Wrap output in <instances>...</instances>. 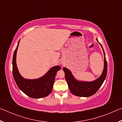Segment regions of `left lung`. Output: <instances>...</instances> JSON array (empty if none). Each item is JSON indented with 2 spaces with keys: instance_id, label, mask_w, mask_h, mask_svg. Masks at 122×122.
Wrapping results in <instances>:
<instances>
[{
  "instance_id": "left-lung-1",
  "label": "left lung",
  "mask_w": 122,
  "mask_h": 122,
  "mask_svg": "<svg viewBox=\"0 0 122 122\" xmlns=\"http://www.w3.org/2000/svg\"><path fill=\"white\" fill-rule=\"evenodd\" d=\"M96 40L98 41L97 39ZM98 43L103 49L102 45L99 42ZM103 51L104 56V69L100 77L94 81L90 82L78 81L73 77L71 71L65 67L63 68L65 73V78L68 85L69 90L74 95L81 97L91 96L95 94L102 86L104 80L106 79L107 74V61L103 49Z\"/></svg>"
}]
</instances>
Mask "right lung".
<instances>
[{"label":"right lung","mask_w":122,"mask_h":122,"mask_svg":"<svg viewBox=\"0 0 122 122\" xmlns=\"http://www.w3.org/2000/svg\"><path fill=\"white\" fill-rule=\"evenodd\" d=\"M19 44V41L14 51L12 61L13 75L16 84L22 92L30 97L39 98L47 96L53 90L55 76L57 71L60 70V66L51 68L46 75L38 79H25L20 75L16 65V55Z\"/></svg>","instance_id":"add662e5"}]
</instances>
